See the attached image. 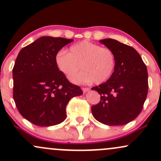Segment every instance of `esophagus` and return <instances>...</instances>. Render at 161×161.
<instances>
[{
  "instance_id": "1",
  "label": "esophagus",
  "mask_w": 161,
  "mask_h": 161,
  "mask_svg": "<svg viewBox=\"0 0 161 161\" xmlns=\"http://www.w3.org/2000/svg\"><path fill=\"white\" fill-rule=\"evenodd\" d=\"M82 89L83 92H84V93H86V92L89 91L90 88H82Z\"/></svg>"
}]
</instances>
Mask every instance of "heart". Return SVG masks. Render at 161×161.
<instances>
[{
  "instance_id": "1",
  "label": "heart",
  "mask_w": 161,
  "mask_h": 161,
  "mask_svg": "<svg viewBox=\"0 0 161 161\" xmlns=\"http://www.w3.org/2000/svg\"><path fill=\"white\" fill-rule=\"evenodd\" d=\"M55 64L69 79L78 72L80 67L82 68L83 70L79 75L71 79L72 82L101 84L112 76L116 68V57L109 47L82 41L70 46L67 53L60 51L55 57Z\"/></svg>"
}]
</instances>
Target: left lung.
<instances>
[{
    "mask_svg": "<svg viewBox=\"0 0 161 161\" xmlns=\"http://www.w3.org/2000/svg\"><path fill=\"white\" fill-rule=\"evenodd\" d=\"M114 51L116 68L103 84L92 88L101 95V101L92 107L95 119L108 125H122L136 119L143 108L147 95V70L133 47L118 41H100Z\"/></svg>",
    "mask_w": 161,
    "mask_h": 161,
    "instance_id": "obj_1",
    "label": "left lung"
}]
</instances>
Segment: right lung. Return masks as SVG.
I'll return each instance as SVG.
<instances>
[{"instance_id":"obj_1","label":"right lung","mask_w":161,"mask_h":161,"mask_svg":"<svg viewBox=\"0 0 161 161\" xmlns=\"http://www.w3.org/2000/svg\"><path fill=\"white\" fill-rule=\"evenodd\" d=\"M73 39L43 36L23 47L13 69L14 99L27 120L51 126L66 119V107L72 97L82 95L55 64V57Z\"/></svg>"}]
</instances>
